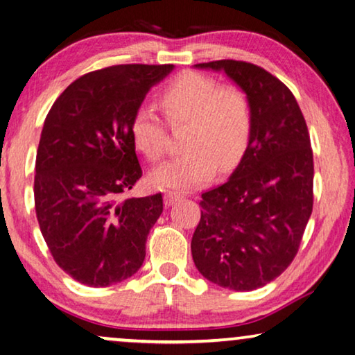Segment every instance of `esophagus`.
I'll return each instance as SVG.
<instances>
[{
	"label": "esophagus",
	"instance_id": "34e87169",
	"mask_svg": "<svg viewBox=\"0 0 355 355\" xmlns=\"http://www.w3.org/2000/svg\"><path fill=\"white\" fill-rule=\"evenodd\" d=\"M182 199H183V194L178 191H167L164 194V202H166V206H173V204L182 201Z\"/></svg>",
	"mask_w": 355,
	"mask_h": 355
}]
</instances>
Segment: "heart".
I'll use <instances>...</instances> for the list:
<instances>
[{"label":"heart","mask_w":355,"mask_h":355,"mask_svg":"<svg viewBox=\"0 0 355 355\" xmlns=\"http://www.w3.org/2000/svg\"><path fill=\"white\" fill-rule=\"evenodd\" d=\"M159 103L172 125L187 123V151L153 173L162 188H193L209 182L220 166L230 172L241 162L254 132L251 99L234 85H220L199 72H183L159 93ZM130 132L135 146L151 162L167 153V127L148 104L132 117Z\"/></svg>","instance_id":"heart-1"}]
</instances>
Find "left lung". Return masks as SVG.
<instances>
[{
    "instance_id": "1",
    "label": "left lung",
    "mask_w": 355,
    "mask_h": 355,
    "mask_svg": "<svg viewBox=\"0 0 355 355\" xmlns=\"http://www.w3.org/2000/svg\"><path fill=\"white\" fill-rule=\"evenodd\" d=\"M225 71L251 99V143L228 182L201 194L191 239L204 278L233 291L266 286L291 266L313 207V153L286 85L256 64H196Z\"/></svg>"
}]
</instances>
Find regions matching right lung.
Listing matches in <instances>:
<instances>
[{"label": "right lung", "mask_w": 355, "mask_h": 355, "mask_svg": "<svg viewBox=\"0 0 355 355\" xmlns=\"http://www.w3.org/2000/svg\"><path fill=\"white\" fill-rule=\"evenodd\" d=\"M172 64H121L85 73L49 109L35 162V212L54 262L104 288L143 266L162 194L132 198L143 175L130 132L149 88Z\"/></svg>", "instance_id": "1"}]
</instances>
